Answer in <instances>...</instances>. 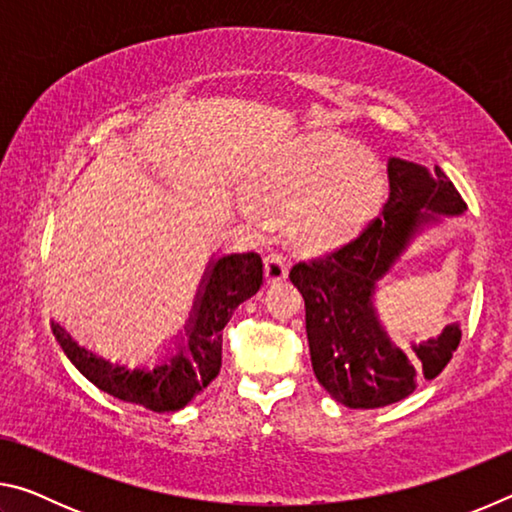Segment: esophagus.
I'll return each instance as SVG.
<instances>
[{"label":"esophagus","mask_w":512,"mask_h":512,"mask_svg":"<svg viewBox=\"0 0 512 512\" xmlns=\"http://www.w3.org/2000/svg\"><path fill=\"white\" fill-rule=\"evenodd\" d=\"M287 275H289V271H287V264H284L282 255H268L266 257V262H264V280L268 284L280 282Z\"/></svg>","instance_id":"34e87169"}]
</instances>
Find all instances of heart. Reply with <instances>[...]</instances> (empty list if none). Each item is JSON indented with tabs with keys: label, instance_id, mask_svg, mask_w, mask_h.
<instances>
[{
	"label": "heart",
	"instance_id": "obj_1",
	"mask_svg": "<svg viewBox=\"0 0 512 512\" xmlns=\"http://www.w3.org/2000/svg\"><path fill=\"white\" fill-rule=\"evenodd\" d=\"M384 167L359 144L336 135L298 142L253 185L259 207L300 212V232L311 246L329 248L359 237L386 201ZM244 205L250 221L262 210Z\"/></svg>",
	"mask_w": 512,
	"mask_h": 512
}]
</instances>
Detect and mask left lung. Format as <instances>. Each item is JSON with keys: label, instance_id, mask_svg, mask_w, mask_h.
<instances>
[{"label": "left lung", "instance_id": "8db88e82", "mask_svg": "<svg viewBox=\"0 0 512 512\" xmlns=\"http://www.w3.org/2000/svg\"><path fill=\"white\" fill-rule=\"evenodd\" d=\"M391 196L381 219L348 246L291 268L305 298L311 366L320 386L350 409H379L404 400L436 379L461 343V325L400 348L379 320L375 293L406 248L438 216L467 210L443 169L429 171L402 158L388 160Z\"/></svg>", "mask_w": 512, "mask_h": 512}]
</instances>
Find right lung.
Returning a JSON list of instances; mask_svg holds the SVG:
<instances>
[{
  "mask_svg": "<svg viewBox=\"0 0 512 512\" xmlns=\"http://www.w3.org/2000/svg\"><path fill=\"white\" fill-rule=\"evenodd\" d=\"M262 275V257L257 253L212 255L185 332L178 334L176 348H167L153 370L146 366L131 370L124 363H112L76 343L60 323H51V329L67 359L99 391L155 413L180 411L219 375L223 327L232 311L259 291Z\"/></svg>",
  "mask_w": 512,
  "mask_h": 512,
  "instance_id": "obj_1",
  "label": "right lung"
}]
</instances>
